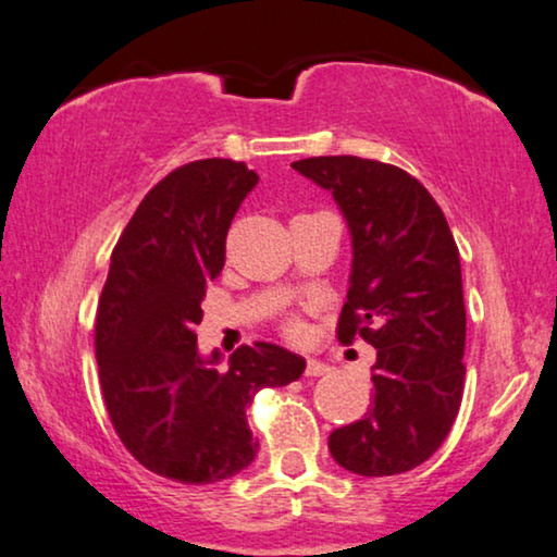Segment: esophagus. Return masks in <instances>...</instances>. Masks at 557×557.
I'll return each instance as SVG.
<instances>
[{
	"mask_svg": "<svg viewBox=\"0 0 557 557\" xmlns=\"http://www.w3.org/2000/svg\"><path fill=\"white\" fill-rule=\"evenodd\" d=\"M327 371H331V366L323 363V360L308 358V368H305V375H325Z\"/></svg>",
	"mask_w": 557,
	"mask_h": 557,
	"instance_id": "1",
	"label": "esophagus"
}]
</instances>
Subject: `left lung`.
I'll use <instances>...</instances> for the list:
<instances>
[{"label": "left lung", "mask_w": 557, "mask_h": 557, "mask_svg": "<svg viewBox=\"0 0 557 557\" xmlns=\"http://www.w3.org/2000/svg\"><path fill=\"white\" fill-rule=\"evenodd\" d=\"M293 169L331 191L348 222L354 262L338 341L375 348L371 409L335 429L327 449L354 474L409 472L442 446L465 391L457 242L432 194L404 169L358 156H315Z\"/></svg>", "instance_id": "1"}]
</instances>
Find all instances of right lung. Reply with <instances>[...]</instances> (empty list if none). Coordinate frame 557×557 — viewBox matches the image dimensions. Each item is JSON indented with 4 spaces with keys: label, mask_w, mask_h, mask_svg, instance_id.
Returning a JSON list of instances; mask_svg holds the SVG:
<instances>
[{
    "label": "right lung",
    "mask_w": 557,
    "mask_h": 557,
    "mask_svg": "<svg viewBox=\"0 0 557 557\" xmlns=\"http://www.w3.org/2000/svg\"><path fill=\"white\" fill-rule=\"evenodd\" d=\"M260 176L242 161L203 159L161 178L113 249L98 302L96 358L108 417L125 449L182 484H214L252 465L247 406L287 386L305 358L275 343L201 356L207 282L224 268L226 232Z\"/></svg>",
    "instance_id": "1"
}]
</instances>
